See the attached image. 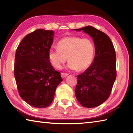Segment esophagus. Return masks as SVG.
I'll list each match as a JSON object with an SVG mask.
<instances>
[{"label":"esophagus","mask_w":133,"mask_h":133,"mask_svg":"<svg viewBox=\"0 0 133 133\" xmlns=\"http://www.w3.org/2000/svg\"><path fill=\"white\" fill-rule=\"evenodd\" d=\"M68 75H69V74H67V73H61V76H62V78H64V77H66V76H68Z\"/></svg>","instance_id":"obj_1"}]
</instances>
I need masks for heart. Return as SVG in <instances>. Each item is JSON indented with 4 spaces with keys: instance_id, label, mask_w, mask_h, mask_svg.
Returning a JSON list of instances; mask_svg holds the SVG:
<instances>
[{
    "instance_id": "heart-1",
    "label": "heart",
    "mask_w": 133,
    "mask_h": 133,
    "mask_svg": "<svg viewBox=\"0 0 133 133\" xmlns=\"http://www.w3.org/2000/svg\"><path fill=\"white\" fill-rule=\"evenodd\" d=\"M57 49H51L49 58L56 69L62 68L68 58L67 68L82 71L87 69L93 61L95 47L89 38L69 36L63 38L57 43Z\"/></svg>"
}]
</instances>
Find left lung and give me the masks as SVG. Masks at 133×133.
I'll return each mask as SVG.
<instances>
[{"instance_id":"8db88e82","label":"left lung","mask_w":133,"mask_h":133,"mask_svg":"<svg viewBox=\"0 0 133 133\" xmlns=\"http://www.w3.org/2000/svg\"><path fill=\"white\" fill-rule=\"evenodd\" d=\"M75 30V29H73ZM88 34L94 42L95 56L90 66L77 76L76 98L82 106H98L109 97L116 78V56L109 37L93 27L75 29Z\"/></svg>"}]
</instances>
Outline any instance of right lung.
I'll list each match as a JSON object with an SVG mask.
<instances>
[{
    "instance_id": "add662e5",
    "label": "right lung",
    "mask_w": 133,
    "mask_h": 133,
    "mask_svg": "<svg viewBox=\"0 0 133 133\" xmlns=\"http://www.w3.org/2000/svg\"><path fill=\"white\" fill-rule=\"evenodd\" d=\"M54 34L53 30L37 29L23 38L16 51L15 77L18 91L24 102L34 107L49 106L63 80L49 58Z\"/></svg>"
}]
</instances>
